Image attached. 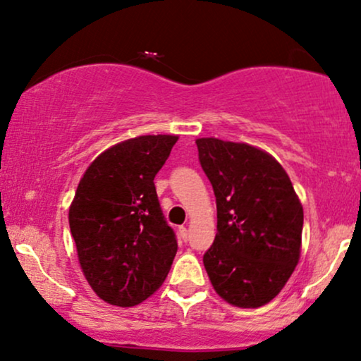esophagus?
<instances>
[{
    "instance_id": "34e87169",
    "label": "esophagus",
    "mask_w": 361,
    "mask_h": 361,
    "mask_svg": "<svg viewBox=\"0 0 361 361\" xmlns=\"http://www.w3.org/2000/svg\"><path fill=\"white\" fill-rule=\"evenodd\" d=\"M180 235H181V238H183V240H186V238H188V228L180 227Z\"/></svg>"
}]
</instances>
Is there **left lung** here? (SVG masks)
I'll return each mask as SVG.
<instances>
[{"label":"left lung","mask_w":361,"mask_h":361,"mask_svg":"<svg viewBox=\"0 0 361 361\" xmlns=\"http://www.w3.org/2000/svg\"><path fill=\"white\" fill-rule=\"evenodd\" d=\"M214 186L216 235L203 266L220 298L238 307L272 301L301 254L302 205L284 168L245 142L197 139Z\"/></svg>","instance_id":"1"}]
</instances>
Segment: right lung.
Here are the masks:
<instances>
[{
  "label": "right lung",
  "instance_id": "add662e5",
  "mask_svg": "<svg viewBox=\"0 0 361 361\" xmlns=\"http://www.w3.org/2000/svg\"><path fill=\"white\" fill-rule=\"evenodd\" d=\"M178 136L119 142L85 169L68 224L87 282L106 302L136 306L166 279L178 244L156 195L154 176Z\"/></svg>",
  "mask_w": 361,
  "mask_h": 361
}]
</instances>
